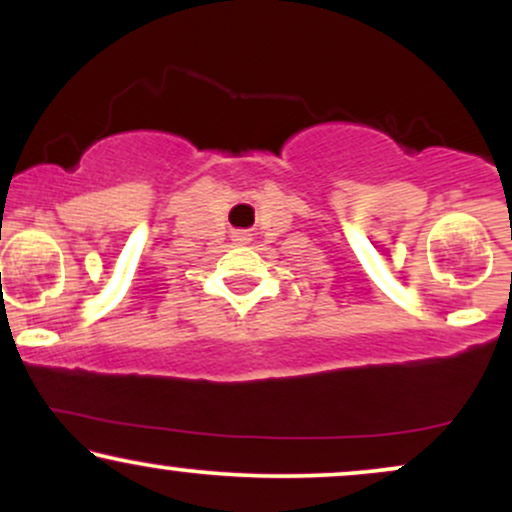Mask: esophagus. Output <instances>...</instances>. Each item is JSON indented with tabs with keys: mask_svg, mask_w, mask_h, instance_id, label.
<instances>
[{
	"mask_svg": "<svg viewBox=\"0 0 512 512\" xmlns=\"http://www.w3.org/2000/svg\"><path fill=\"white\" fill-rule=\"evenodd\" d=\"M233 238H236L238 243H245V240H248V238H245V233H238V236H233Z\"/></svg>",
	"mask_w": 512,
	"mask_h": 512,
	"instance_id": "esophagus-1",
	"label": "esophagus"
}]
</instances>
